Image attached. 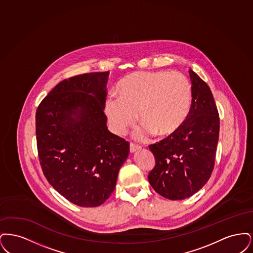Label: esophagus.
<instances>
[{"label":"esophagus","mask_w":253,"mask_h":253,"mask_svg":"<svg viewBox=\"0 0 253 253\" xmlns=\"http://www.w3.org/2000/svg\"><path fill=\"white\" fill-rule=\"evenodd\" d=\"M138 150H140V147L138 145L133 144V143L130 144V152L131 153H134V152H136Z\"/></svg>","instance_id":"esophagus-1"}]
</instances>
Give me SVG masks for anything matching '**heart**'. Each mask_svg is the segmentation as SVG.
<instances>
[{
    "instance_id": "obj_1",
    "label": "heart",
    "mask_w": 253,
    "mask_h": 253,
    "mask_svg": "<svg viewBox=\"0 0 253 253\" xmlns=\"http://www.w3.org/2000/svg\"><path fill=\"white\" fill-rule=\"evenodd\" d=\"M119 95L110 94L104 110L113 131L123 134L137 120L144 126L138 135L166 136L180 129L193 101V86L182 73L159 70L133 73L121 80Z\"/></svg>"
}]
</instances>
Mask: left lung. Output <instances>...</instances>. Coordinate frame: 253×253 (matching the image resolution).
<instances>
[{
    "label": "left lung",
    "instance_id": "left-lung-1",
    "mask_svg": "<svg viewBox=\"0 0 253 253\" xmlns=\"http://www.w3.org/2000/svg\"><path fill=\"white\" fill-rule=\"evenodd\" d=\"M193 101L179 130L149 146L156 165L148 179L154 190L169 200L197 193L214 167L219 138V115L210 87L191 69Z\"/></svg>",
    "mask_w": 253,
    "mask_h": 253
}]
</instances>
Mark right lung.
<instances>
[{
    "label": "right lung",
    "instance_id": "obj_1",
    "mask_svg": "<svg viewBox=\"0 0 253 253\" xmlns=\"http://www.w3.org/2000/svg\"><path fill=\"white\" fill-rule=\"evenodd\" d=\"M107 72L60 82L36 112L38 154L49 184L73 204L97 207L114 192L129 142L108 130Z\"/></svg>",
    "mask_w": 253,
    "mask_h": 253
}]
</instances>
